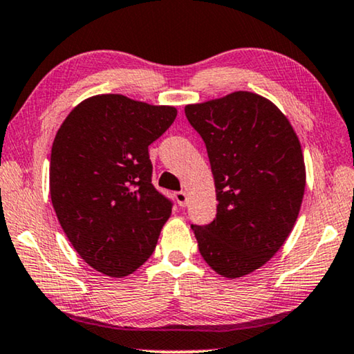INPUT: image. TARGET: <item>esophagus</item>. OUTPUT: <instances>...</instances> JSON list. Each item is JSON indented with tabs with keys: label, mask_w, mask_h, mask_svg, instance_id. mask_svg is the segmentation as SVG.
<instances>
[{
	"label": "esophagus",
	"mask_w": 354,
	"mask_h": 354,
	"mask_svg": "<svg viewBox=\"0 0 354 354\" xmlns=\"http://www.w3.org/2000/svg\"><path fill=\"white\" fill-rule=\"evenodd\" d=\"M174 196H176V201H177L178 206H180V207H185L187 206L188 194L185 192H177L176 194H174Z\"/></svg>",
	"instance_id": "obj_1"
}]
</instances>
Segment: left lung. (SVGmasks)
Here are the masks:
<instances>
[{"label": "left lung", "instance_id": "1", "mask_svg": "<svg viewBox=\"0 0 354 354\" xmlns=\"http://www.w3.org/2000/svg\"><path fill=\"white\" fill-rule=\"evenodd\" d=\"M206 143L217 193V215L192 225L199 252L225 278L265 265L294 228L305 192L304 153L278 106L238 91L185 106Z\"/></svg>", "mask_w": 354, "mask_h": 354}]
</instances>
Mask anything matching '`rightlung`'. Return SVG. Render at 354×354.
<instances>
[{
    "mask_svg": "<svg viewBox=\"0 0 354 354\" xmlns=\"http://www.w3.org/2000/svg\"><path fill=\"white\" fill-rule=\"evenodd\" d=\"M176 116L174 106L102 94L75 106L55 134L54 211L76 252L100 273H134L156 248L172 201L153 187L148 147Z\"/></svg>",
    "mask_w": 354,
    "mask_h": 354,
    "instance_id": "add662e5",
    "label": "right lung"
}]
</instances>
